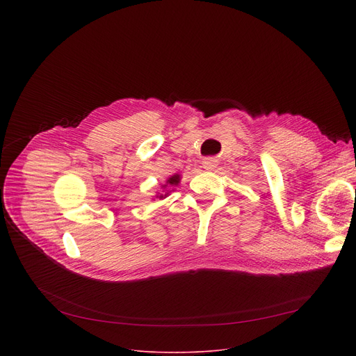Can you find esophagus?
Instances as JSON below:
<instances>
[{"instance_id":"esophagus-1","label":"esophagus","mask_w":356,"mask_h":356,"mask_svg":"<svg viewBox=\"0 0 356 356\" xmlns=\"http://www.w3.org/2000/svg\"><path fill=\"white\" fill-rule=\"evenodd\" d=\"M202 169L204 170H207V172H211V170H214L216 168H217V161L216 159H213V158H209V159H204L202 161Z\"/></svg>"}]
</instances>
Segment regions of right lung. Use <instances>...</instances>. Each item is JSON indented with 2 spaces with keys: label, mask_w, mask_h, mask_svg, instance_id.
I'll list each match as a JSON object with an SVG mask.
<instances>
[{
  "label": "right lung",
  "mask_w": 356,
  "mask_h": 356,
  "mask_svg": "<svg viewBox=\"0 0 356 356\" xmlns=\"http://www.w3.org/2000/svg\"><path fill=\"white\" fill-rule=\"evenodd\" d=\"M180 180H181V175H179V173H175L173 176L168 177V179H166V181L161 186V188H163V190H162V191H156L155 197H156V198H159V200L166 198V197H168V195L175 190V187H177V186H179Z\"/></svg>",
  "instance_id": "add662e5"
}]
</instances>
